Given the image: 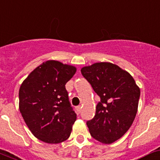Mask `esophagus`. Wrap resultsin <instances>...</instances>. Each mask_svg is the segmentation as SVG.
<instances>
[{"label": "esophagus", "instance_id": "esophagus-1", "mask_svg": "<svg viewBox=\"0 0 160 160\" xmlns=\"http://www.w3.org/2000/svg\"><path fill=\"white\" fill-rule=\"evenodd\" d=\"M76 111L78 114L80 113V111H81V107L80 106H78V107H76Z\"/></svg>", "mask_w": 160, "mask_h": 160}]
</instances>
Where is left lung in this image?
I'll return each instance as SVG.
<instances>
[{
    "label": "left lung",
    "mask_w": 160,
    "mask_h": 160,
    "mask_svg": "<svg viewBox=\"0 0 160 160\" xmlns=\"http://www.w3.org/2000/svg\"><path fill=\"white\" fill-rule=\"evenodd\" d=\"M81 73L101 102L93 119L87 122L91 136L111 144L125 134L138 112L140 88L132 76L111 62H96L81 68Z\"/></svg>",
    "instance_id": "1"
}]
</instances>
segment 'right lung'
<instances>
[{
	"label": "right lung",
	"instance_id": "1",
	"mask_svg": "<svg viewBox=\"0 0 160 160\" xmlns=\"http://www.w3.org/2000/svg\"><path fill=\"white\" fill-rule=\"evenodd\" d=\"M76 68L48 60L35 68L19 88V111L32 133L50 144L71 135L76 114L69 102L65 84Z\"/></svg>",
	"mask_w": 160,
	"mask_h": 160
}]
</instances>
